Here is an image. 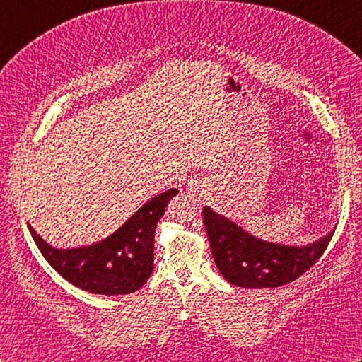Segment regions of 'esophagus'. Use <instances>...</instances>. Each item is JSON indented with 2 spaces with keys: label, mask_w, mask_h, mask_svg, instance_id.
Instances as JSON below:
<instances>
[{
  "label": "esophagus",
  "mask_w": 362,
  "mask_h": 362,
  "mask_svg": "<svg viewBox=\"0 0 362 362\" xmlns=\"http://www.w3.org/2000/svg\"><path fill=\"white\" fill-rule=\"evenodd\" d=\"M188 189H189V191H194V188H193V187H189ZM194 193H196V191H194Z\"/></svg>",
  "instance_id": "1"
}]
</instances>
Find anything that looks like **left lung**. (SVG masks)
I'll return each instance as SVG.
<instances>
[{"instance_id": "8db88e82", "label": "left lung", "mask_w": 362, "mask_h": 362, "mask_svg": "<svg viewBox=\"0 0 362 362\" xmlns=\"http://www.w3.org/2000/svg\"><path fill=\"white\" fill-rule=\"evenodd\" d=\"M202 213L221 275L247 289L279 288L298 279L322 257L336 228L306 245H284L259 240L210 206Z\"/></svg>"}]
</instances>
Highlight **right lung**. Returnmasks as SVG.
Wrapping results in <instances>:
<instances>
[{
  "instance_id": "right-lung-1",
  "label": "right lung",
  "mask_w": 362,
  "mask_h": 362,
  "mask_svg": "<svg viewBox=\"0 0 362 362\" xmlns=\"http://www.w3.org/2000/svg\"><path fill=\"white\" fill-rule=\"evenodd\" d=\"M177 193L171 188L151 197L117 232L83 247H52L30 224L28 228L45 259L66 281L91 294H130L140 289L152 274L157 222Z\"/></svg>"
}]
</instances>
